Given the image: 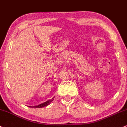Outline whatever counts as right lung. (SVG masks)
I'll return each mask as SVG.
<instances>
[{
    "label": "right lung",
    "instance_id": "add662e5",
    "mask_svg": "<svg viewBox=\"0 0 127 127\" xmlns=\"http://www.w3.org/2000/svg\"><path fill=\"white\" fill-rule=\"evenodd\" d=\"M54 99V97H52V98L51 99L48 100V101H46V102L42 103V104H39V105H35V106H28V107H32V108L33 107H34V108H42V107L47 106V105H48L49 104H51V103L53 101Z\"/></svg>",
    "mask_w": 127,
    "mask_h": 127
}]
</instances>
